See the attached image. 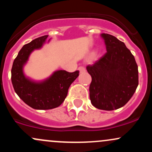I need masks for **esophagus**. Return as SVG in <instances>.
I'll use <instances>...</instances> for the list:
<instances>
[{
    "mask_svg": "<svg viewBox=\"0 0 152 152\" xmlns=\"http://www.w3.org/2000/svg\"><path fill=\"white\" fill-rule=\"evenodd\" d=\"M78 69V71H80V73H83V72H85V71H86V69H85V68L83 67V66H79Z\"/></svg>",
    "mask_w": 152,
    "mask_h": 152,
    "instance_id": "1",
    "label": "esophagus"
}]
</instances>
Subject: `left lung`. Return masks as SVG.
Here are the masks:
<instances>
[{
	"label": "left lung",
	"mask_w": 152,
	"mask_h": 152,
	"mask_svg": "<svg viewBox=\"0 0 152 152\" xmlns=\"http://www.w3.org/2000/svg\"><path fill=\"white\" fill-rule=\"evenodd\" d=\"M106 53L87 71L91 76L89 96L99 109L111 111L126 104L139 84L138 66L124 43L108 34H101Z\"/></svg>",
	"instance_id": "obj_1"
}]
</instances>
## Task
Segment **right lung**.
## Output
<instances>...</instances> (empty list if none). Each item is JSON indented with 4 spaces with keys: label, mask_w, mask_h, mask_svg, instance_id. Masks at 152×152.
I'll use <instances>...</instances> for the list:
<instances>
[{
    "label": "right lung",
    "mask_w": 152,
    "mask_h": 152,
    "mask_svg": "<svg viewBox=\"0 0 152 152\" xmlns=\"http://www.w3.org/2000/svg\"><path fill=\"white\" fill-rule=\"evenodd\" d=\"M48 35L33 40L24 45L13 61L11 81L15 93L27 105L35 109L48 110L58 107L64 102L69 86L78 76L79 71L69 73L64 70L55 71L42 82H34L26 78L23 67L31 52L42 47Z\"/></svg>",
    "instance_id": "1"
}]
</instances>
